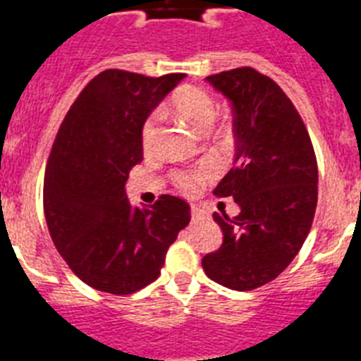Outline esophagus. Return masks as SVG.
Segmentation results:
<instances>
[{"mask_svg":"<svg viewBox=\"0 0 361 361\" xmlns=\"http://www.w3.org/2000/svg\"><path fill=\"white\" fill-rule=\"evenodd\" d=\"M191 219H193V220L204 219V213L200 212L199 208H195V206H191Z\"/></svg>","mask_w":361,"mask_h":361,"instance_id":"obj_1","label":"esophagus"}]
</instances>
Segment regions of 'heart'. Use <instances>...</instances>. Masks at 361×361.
Segmentation results:
<instances>
[{
	"mask_svg": "<svg viewBox=\"0 0 361 361\" xmlns=\"http://www.w3.org/2000/svg\"><path fill=\"white\" fill-rule=\"evenodd\" d=\"M171 108L180 119L186 121L191 128L197 133H208L212 130L213 123L216 119L219 108H216L215 99L209 92L197 88V86H184L171 99ZM157 123L159 116L153 114L145 121L141 130L142 148L149 149L157 137ZM212 177L209 168H197V170L184 171L178 170L171 173V180L175 186L184 193H193L199 190L200 184H204Z\"/></svg>",
	"mask_w": 361,
	"mask_h": 361,
	"instance_id": "1",
	"label": "heart"
}]
</instances>
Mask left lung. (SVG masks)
Returning a JSON list of instances; mask_svg holds the SVG:
<instances>
[{"mask_svg": "<svg viewBox=\"0 0 361 361\" xmlns=\"http://www.w3.org/2000/svg\"><path fill=\"white\" fill-rule=\"evenodd\" d=\"M231 101L235 164L216 197H233L240 213H213L224 240L202 258L212 280L251 291L275 280L298 255L318 200V166L311 137L291 99L251 66L208 75Z\"/></svg>", "mask_w": 361, "mask_h": 361, "instance_id": "1", "label": "left lung"}]
</instances>
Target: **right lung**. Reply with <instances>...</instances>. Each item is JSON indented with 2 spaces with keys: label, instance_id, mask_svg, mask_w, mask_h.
Masks as SVG:
<instances>
[{
  "label": "right lung",
  "instance_id": "obj_1",
  "mask_svg": "<svg viewBox=\"0 0 361 361\" xmlns=\"http://www.w3.org/2000/svg\"><path fill=\"white\" fill-rule=\"evenodd\" d=\"M184 78L104 70L57 130L44 170V219L70 269L97 291L132 295L157 280L166 251L190 222V204L178 197L132 208L124 193L142 161L146 117Z\"/></svg>",
  "mask_w": 361,
  "mask_h": 361
}]
</instances>
